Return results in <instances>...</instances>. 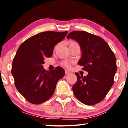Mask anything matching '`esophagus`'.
Instances as JSON below:
<instances>
[{
    "label": "esophagus",
    "mask_w": 128,
    "mask_h": 128,
    "mask_svg": "<svg viewBox=\"0 0 128 128\" xmlns=\"http://www.w3.org/2000/svg\"><path fill=\"white\" fill-rule=\"evenodd\" d=\"M65 73H66V74H68L70 73V72L69 71H68V70H65Z\"/></svg>",
    "instance_id": "obj_1"
}]
</instances>
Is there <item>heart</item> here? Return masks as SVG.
I'll return each instance as SVG.
<instances>
[{
	"instance_id": "b5f03b06",
	"label": "heart",
	"mask_w": 128,
	"mask_h": 128,
	"mask_svg": "<svg viewBox=\"0 0 128 128\" xmlns=\"http://www.w3.org/2000/svg\"><path fill=\"white\" fill-rule=\"evenodd\" d=\"M76 44H78V43L76 42H75V41H73V40H71V41H70V42H69V47L72 46H73V45ZM58 46V45H56V46L55 47V50H56V48H57ZM62 64L63 66H66V67H69V66H70V62H67V61H63V62H62Z\"/></svg>"
}]
</instances>
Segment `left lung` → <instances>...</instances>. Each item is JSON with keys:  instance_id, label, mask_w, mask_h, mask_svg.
<instances>
[{"instance_id": "left-lung-1", "label": "left lung", "mask_w": 128, "mask_h": 128, "mask_svg": "<svg viewBox=\"0 0 128 128\" xmlns=\"http://www.w3.org/2000/svg\"><path fill=\"white\" fill-rule=\"evenodd\" d=\"M67 38L79 43L82 56L78 65L88 72L86 76H77L72 90L78 100L86 105L100 102L111 89L116 72V59L114 52L102 38L85 31H74Z\"/></svg>"}]
</instances>
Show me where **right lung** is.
<instances>
[{"mask_svg":"<svg viewBox=\"0 0 128 128\" xmlns=\"http://www.w3.org/2000/svg\"><path fill=\"white\" fill-rule=\"evenodd\" d=\"M68 33L44 32L31 36L19 46L12 62L11 73L18 92L29 102L40 104L51 98L58 81L65 75L62 67L46 71L45 58L52 55L54 46Z\"/></svg>","mask_w":128,"mask_h":128,"instance_id":"add662e5","label":"right lung"}]
</instances>
